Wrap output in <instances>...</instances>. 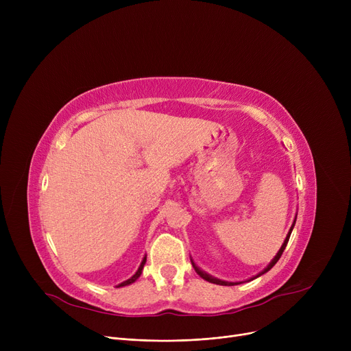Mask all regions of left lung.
Returning <instances> with one entry per match:
<instances>
[{
  "instance_id": "obj_1",
  "label": "left lung",
  "mask_w": 351,
  "mask_h": 351,
  "mask_svg": "<svg viewBox=\"0 0 351 351\" xmlns=\"http://www.w3.org/2000/svg\"><path fill=\"white\" fill-rule=\"evenodd\" d=\"M294 223H296V220H294ZM294 226V225H293ZM293 226H291V229H290V232H289V234L286 236V239H285V243L282 245V247H280V250L278 252V254H276L274 256V259L270 262V265L261 273V274H257L256 276V278H259V276H262V274H265L266 271H269L276 263H278V261L280 259V256H282V253H283V250L286 249V245H287V242H289V237H290V234H291V230H293ZM192 265H193V267H195V270H196V273L200 276V278L202 279H205L206 282H210V283H215V285H222V286H233V285H239V283H228V282H223V280H219V279H215V278H212V276H209V274H206L205 271H202L193 262H192ZM256 278H253V279H256ZM252 279V280H253Z\"/></svg>"
}]
</instances>
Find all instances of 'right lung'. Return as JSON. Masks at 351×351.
I'll return each instance as SVG.
<instances>
[{"instance_id":"1","label":"right lung","mask_w":351,"mask_h":351,"mask_svg":"<svg viewBox=\"0 0 351 351\" xmlns=\"http://www.w3.org/2000/svg\"><path fill=\"white\" fill-rule=\"evenodd\" d=\"M145 262H146V257H143V261H142V263H141V266H139V269H138V271L132 276V278L131 279H128V280H125L123 283H121L118 287H122V286H126V285H131V283H134L138 278H139V276H141V273H142V269H143V266H145Z\"/></svg>"}]
</instances>
